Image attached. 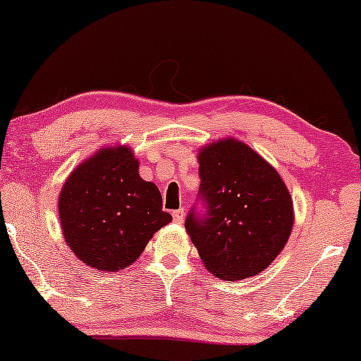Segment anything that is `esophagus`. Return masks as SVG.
I'll use <instances>...</instances> for the list:
<instances>
[{
	"label": "esophagus",
	"instance_id": "esophagus-1",
	"mask_svg": "<svg viewBox=\"0 0 361 361\" xmlns=\"http://www.w3.org/2000/svg\"><path fill=\"white\" fill-rule=\"evenodd\" d=\"M184 216H185V214L182 209L172 212V219H174L176 224H182V221H184Z\"/></svg>",
	"mask_w": 361,
	"mask_h": 361
}]
</instances>
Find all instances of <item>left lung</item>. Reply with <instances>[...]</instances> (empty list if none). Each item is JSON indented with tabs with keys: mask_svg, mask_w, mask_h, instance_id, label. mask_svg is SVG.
Segmentation results:
<instances>
[{
	"mask_svg": "<svg viewBox=\"0 0 361 361\" xmlns=\"http://www.w3.org/2000/svg\"><path fill=\"white\" fill-rule=\"evenodd\" d=\"M199 164L205 214L192 209L185 230L200 259L220 279L259 274L283 251L293 231L288 187L273 166L235 137L202 147Z\"/></svg>",
	"mask_w": 361,
	"mask_h": 361,
	"instance_id": "8db88e82",
	"label": "left lung"
}]
</instances>
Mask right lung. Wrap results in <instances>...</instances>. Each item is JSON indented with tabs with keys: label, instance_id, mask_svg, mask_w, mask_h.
<instances>
[{
	"label": "right lung",
	"instance_id": "right-lung-1",
	"mask_svg": "<svg viewBox=\"0 0 361 361\" xmlns=\"http://www.w3.org/2000/svg\"><path fill=\"white\" fill-rule=\"evenodd\" d=\"M63 238L82 263L118 273L172 220L156 184L140 176L128 146L103 147L67 177L59 195Z\"/></svg>",
	"mask_w": 361,
	"mask_h": 361
}]
</instances>
